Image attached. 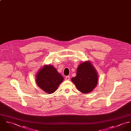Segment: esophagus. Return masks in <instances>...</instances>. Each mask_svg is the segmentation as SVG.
I'll use <instances>...</instances> for the list:
<instances>
[{
	"label": "esophagus",
	"instance_id": "34e87169",
	"mask_svg": "<svg viewBox=\"0 0 131 131\" xmlns=\"http://www.w3.org/2000/svg\"><path fill=\"white\" fill-rule=\"evenodd\" d=\"M65 79H66V80H70V76H69V75L66 76Z\"/></svg>",
	"mask_w": 131,
	"mask_h": 131
}]
</instances>
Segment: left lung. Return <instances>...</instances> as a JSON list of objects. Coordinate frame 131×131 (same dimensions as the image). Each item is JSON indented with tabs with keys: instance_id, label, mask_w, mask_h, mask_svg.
<instances>
[{
	"instance_id": "left-lung-1",
	"label": "left lung",
	"mask_w": 131,
	"mask_h": 131,
	"mask_svg": "<svg viewBox=\"0 0 131 131\" xmlns=\"http://www.w3.org/2000/svg\"><path fill=\"white\" fill-rule=\"evenodd\" d=\"M97 74L92 64L84 62L79 66L77 75L71 79L76 87L83 94L92 92L97 83Z\"/></svg>"
}]
</instances>
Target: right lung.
Returning <instances> with one entry per match:
<instances>
[{"label": "right lung", "instance_id": "right-lung-1", "mask_svg": "<svg viewBox=\"0 0 131 131\" xmlns=\"http://www.w3.org/2000/svg\"><path fill=\"white\" fill-rule=\"evenodd\" d=\"M63 80V77L53 66L46 65L37 74L36 82L43 91L52 94L57 90Z\"/></svg>", "mask_w": 131, "mask_h": 131}]
</instances>
